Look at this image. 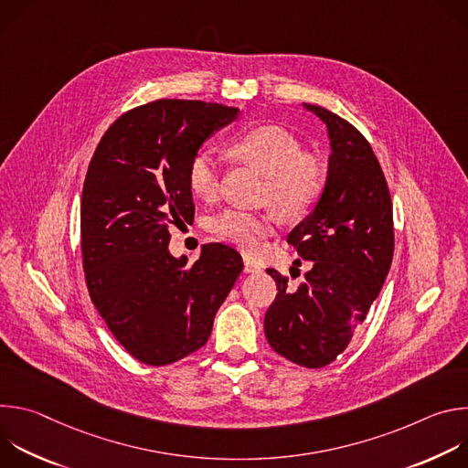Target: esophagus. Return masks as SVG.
<instances>
[{"label":"esophagus","instance_id":"1","mask_svg":"<svg viewBox=\"0 0 468 468\" xmlns=\"http://www.w3.org/2000/svg\"><path fill=\"white\" fill-rule=\"evenodd\" d=\"M244 272H246V274L261 272V266H259L257 262H253L251 259H244Z\"/></svg>","mask_w":468,"mask_h":468}]
</instances>
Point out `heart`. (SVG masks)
Wrapping results in <instances>:
<instances>
[{
  "instance_id": "heart-1",
  "label": "heart",
  "mask_w": 468,
  "mask_h": 468,
  "mask_svg": "<svg viewBox=\"0 0 468 468\" xmlns=\"http://www.w3.org/2000/svg\"><path fill=\"white\" fill-rule=\"evenodd\" d=\"M231 152L266 176L264 197L285 217L307 213L324 190L325 172L322 161L314 154L303 152L302 143L283 127L259 125L248 129L233 139ZM186 181L194 196L207 202L215 199L220 192L217 157L209 152L196 154L188 165ZM209 229L251 253L264 237L272 233V222L264 215L226 209L209 220Z\"/></svg>"
}]
</instances>
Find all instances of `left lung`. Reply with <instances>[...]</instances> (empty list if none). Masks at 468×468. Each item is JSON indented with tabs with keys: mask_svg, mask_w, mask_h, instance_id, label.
I'll return each instance as SVG.
<instances>
[{
	"mask_svg": "<svg viewBox=\"0 0 468 468\" xmlns=\"http://www.w3.org/2000/svg\"><path fill=\"white\" fill-rule=\"evenodd\" d=\"M303 107L327 127V177L314 209L287 242L311 261L296 291L269 269L278 294L264 314V335L285 359L320 368L335 361L378 298L394 253L392 202L383 170L361 133L324 107Z\"/></svg>",
	"mask_w": 468,
	"mask_h": 468,
	"instance_id": "1",
	"label": "left lung"
}]
</instances>
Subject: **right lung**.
<instances>
[{
  "label": "right lung",
  "mask_w": 468,
  "mask_h": 468,
  "mask_svg": "<svg viewBox=\"0 0 468 468\" xmlns=\"http://www.w3.org/2000/svg\"><path fill=\"white\" fill-rule=\"evenodd\" d=\"M237 112L199 100L135 107L105 131L89 165L81 196L89 294L141 363L163 367L202 348L244 266L220 242L202 246L190 266L168 251V226L194 218L188 165Z\"/></svg>",
  "instance_id": "obj_1"
}]
</instances>
